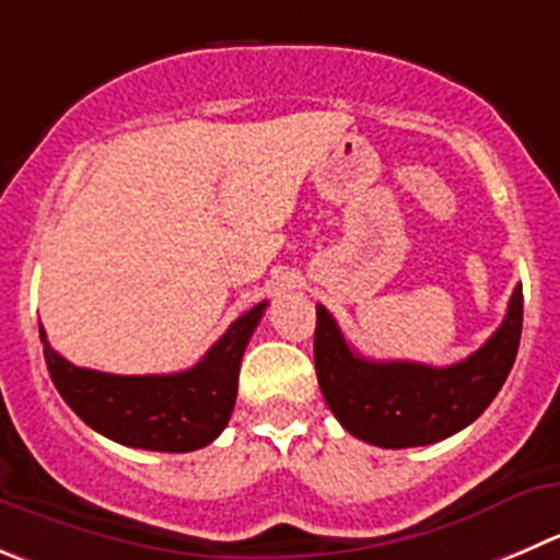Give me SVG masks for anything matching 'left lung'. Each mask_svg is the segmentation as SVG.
Here are the masks:
<instances>
[{
    "mask_svg": "<svg viewBox=\"0 0 560 560\" xmlns=\"http://www.w3.org/2000/svg\"><path fill=\"white\" fill-rule=\"evenodd\" d=\"M523 332V285L503 324L467 360L445 369L376 363L354 354L327 307L316 305V376L335 418L349 434L380 448L440 443L470 425L503 387Z\"/></svg>",
    "mask_w": 560,
    "mask_h": 560,
    "instance_id": "8db88e82",
    "label": "left lung"
}]
</instances>
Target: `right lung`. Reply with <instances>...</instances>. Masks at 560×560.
Masks as SVG:
<instances>
[{"label": "right lung", "mask_w": 560, "mask_h": 560, "mask_svg": "<svg viewBox=\"0 0 560 560\" xmlns=\"http://www.w3.org/2000/svg\"><path fill=\"white\" fill-rule=\"evenodd\" d=\"M266 302L228 327L191 369L178 374L117 376L79 369L44 340L49 374L68 407L98 434L129 448L186 454L214 443L236 404L238 365Z\"/></svg>", "instance_id": "add662e5"}]
</instances>
